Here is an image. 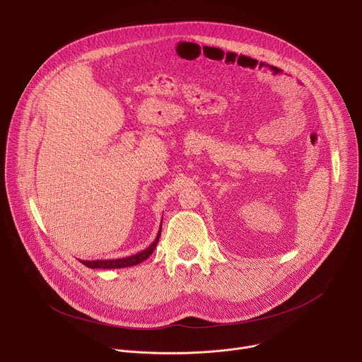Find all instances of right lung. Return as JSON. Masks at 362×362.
<instances>
[{"mask_svg": "<svg viewBox=\"0 0 362 362\" xmlns=\"http://www.w3.org/2000/svg\"><path fill=\"white\" fill-rule=\"evenodd\" d=\"M160 229H162V226H160ZM159 239H160V230H159L156 239L153 240V243L148 247H146L144 250H141L136 255L126 256V257H117V259H98V261H80V262L91 269H119V268L134 267L147 259V257L153 253L154 247H156Z\"/></svg>", "mask_w": 362, "mask_h": 362, "instance_id": "obj_1", "label": "right lung"}]
</instances>
